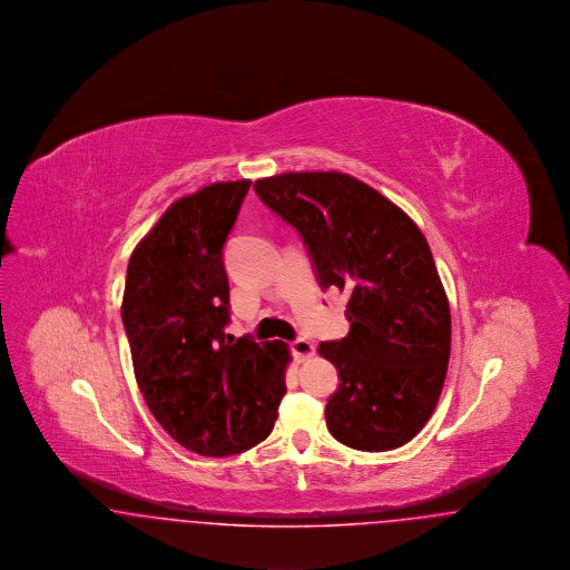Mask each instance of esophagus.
Masks as SVG:
<instances>
[{
	"mask_svg": "<svg viewBox=\"0 0 570 570\" xmlns=\"http://www.w3.org/2000/svg\"><path fill=\"white\" fill-rule=\"evenodd\" d=\"M291 348H293V354H295V358L297 361H307L309 356H314L316 354V348H314V344L309 342V340H295L293 344H291Z\"/></svg>",
	"mask_w": 570,
	"mask_h": 570,
	"instance_id": "obj_1",
	"label": "esophagus"
}]
</instances>
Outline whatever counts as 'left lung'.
<instances>
[{
  "instance_id": "left-lung-1",
  "label": "left lung",
  "mask_w": 570,
  "mask_h": 570,
  "mask_svg": "<svg viewBox=\"0 0 570 570\" xmlns=\"http://www.w3.org/2000/svg\"><path fill=\"white\" fill-rule=\"evenodd\" d=\"M254 190L297 228L321 286L348 295L351 333L318 346L340 372L328 432L370 453L404 446L434 414L451 354L449 298L428 239L346 173H282Z\"/></svg>"
}]
</instances>
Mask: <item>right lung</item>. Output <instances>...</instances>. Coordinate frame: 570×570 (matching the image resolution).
I'll return each mask as SVG.
<instances>
[{
	"instance_id": "add662e5",
	"label": "right lung",
	"mask_w": 570,
	"mask_h": 570,
	"mask_svg": "<svg viewBox=\"0 0 570 570\" xmlns=\"http://www.w3.org/2000/svg\"><path fill=\"white\" fill-rule=\"evenodd\" d=\"M249 179L177 198L138 242L121 318L138 389L173 440L205 458L237 455L272 434L286 393L288 344L237 342L222 261Z\"/></svg>"
}]
</instances>
